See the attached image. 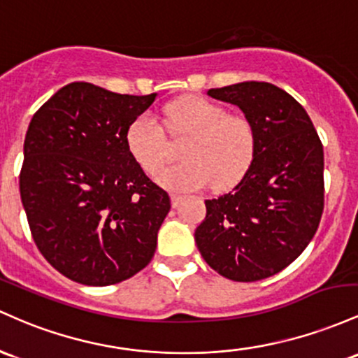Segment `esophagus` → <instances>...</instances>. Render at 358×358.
Here are the masks:
<instances>
[{
	"instance_id": "esophagus-1",
	"label": "esophagus",
	"mask_w": 358,
	"mask_h": 358,
	"mask_svg": "<svg viewBox=\"0 0 358 358\" xmlns=\"http://www.w3.org/2000/svg\"><path fill=\"white\" fill-rule=\"evenodd\" d=\"M171 203H172V208H178L179 204L182 203V196L172 194V196H171Z\"/></svg>"
}]
</instances>
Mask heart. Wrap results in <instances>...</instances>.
<instances>
[{
	"label": "heart",
	"mask_w": 358,
	"mask_h": 358,
	"mask_svg": "<svg viewBox=\"0 0 358 358\" xmlns=\"http://www.w3.org/2000/svg\"><path fill=\"white\" fill-rule=\"evenodd\" d=\"M169 128L187 135L180 147L182 162L155 171L154 180L174 192H191L215 184L230 187L243 178L255 155L257 136L252 123L242 115H228L220 104L203 98H187L171 104ZM131 157L145 171L162 162L166 135L152 113L138 115L127 130Z\"/></svg>",
	"instance_id": "1"
}]
</instances>
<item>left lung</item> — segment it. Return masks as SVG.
<instances>
[{
  "label": "left lung",
  "instance_id": "1",
  "mask_svg": "<svg viewBox=\"0 0 358 358\" xmlns=\"http://www.w3.org/2000/svg\"><path fill=\"white\" fill-rule=\"evenodd\" d=\"M208 94L243 111L257 136L235 187L206 199L194 240L211 268L254 282L286 268L315 236L323 213V145L306 110L271 83L245 81Z\"/></svg>",
  "mask_w": 358,
  "mask_h": 358
}]
</instances>
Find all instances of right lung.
<instances>
[{
    "mask_svg": "<svg viewBox=\"0 0 358 358\" xmlns=\"http://www.w3.org/2000/svg\"><path fill=\"white\" fill-rule=\"evenodd\" d=\"M155 98L71 83L28 125L20 196L31 236L52 267L84 286L130 279L155 254L171 198L127 145L130 123Z\"/></svg>",
    "mask_w": 358,
    "mask_h": 358,
    "instance_id": "right-lung-1",
    "label": "right lung"
}]
</instances>
